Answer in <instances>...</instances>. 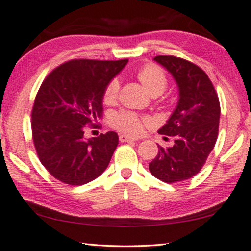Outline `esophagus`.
Here are the masks:
<instances>
[{"label": "esophagus", "mask_w": 251, "mask_h": 251, "mask_svg": "<svg viewBox=\"0 0 251 251\" xmlns=\"http://www.w3.org/2000/svg\"><path fill=\"white\" fill-rule=\"evenodd\" d=\"M119 140H121V142H130V141H136L135 137H130L128 135H125V134L119 135Z\"/></svg>", "instance_id": "34e87169"}]
</instances>
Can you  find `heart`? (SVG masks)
<instances>
[{
    "instance_id": "heart-1",
    "label": "heart",
    "mask_w": 251,
    "mask_h": 251,
    "mask_svg": "<svg viewBox=\"0 0 251 251\" xmlns=\"http://www.w3.org/2000/svg\"><path fill=\"white\" fill-rule=\"evenodd\" d=\"M139 79L150 94L159 92L162 93L167 86V77L162 69L156 65H147L139 72ZM121 82L119 78H112L107 84L103 92V101L107 104L115 103L117 100ZM147 122L146 118L130 111H119L112 114L109 118V123L116 129L121 130L130 135H139L142 133L143 125Z\"/></svg>"
}]
</instances>
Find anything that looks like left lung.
<instances>
[{"label": "left lung", "mask_w": 251, "mask_h": 251, "mask_svg": "<svg viewBox=\"0 0 251 251\" xmlns=\"http://www.w3.org/2000/svg\"><path fill=\"white\" fill-rule=\"evenodd\" d=\"M153 60L171 74L178 89L176 108L158 130L174 136V144L158 146V154L149 164L154 177L171 184L193 177L202 168L216 143L221 107L213 84L200 67L173 55Z\"/></svg>", "instance_id": "left-lung-1"}]
</instances>
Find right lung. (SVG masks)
Masks as SVG:
<instances>
[{"label":"right lung","instance_id":"add662e5","mask_svg":"<svg viewBox=\"0 0 251 251\" xmlns=\"http://www.w3.org/2000/svg\"><path fill=\"white\" fill-rule=\"evenodd\" d=\"M127 62L72 60L42 83L31 111L33 141L42 165L59 181L83 185L108 167L118 146L117 133L85 139L84 130L102 118L105 86Z\"/></svg>","mask_w":251,"mask_h":251}]
</instances>
